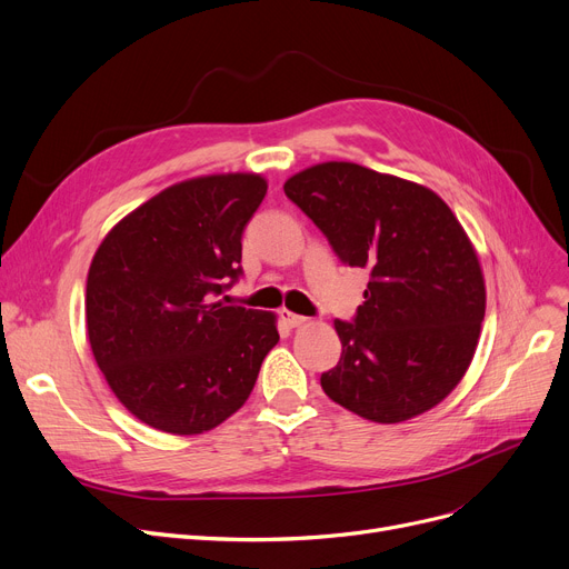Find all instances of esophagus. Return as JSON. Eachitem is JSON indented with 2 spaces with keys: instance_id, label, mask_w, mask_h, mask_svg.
<instances>
[{
  "instance_id": "34e87169",
  "label": "esophagus",
  "mask_w": 569,
  "mask_h": 569,
  "mask_svg": "<svg viewBox=\"0 0 569 569\" xmlns=\"http://www.w3.org/2000/svg\"><path fill=\"white\" fill-rule=\"evenodd\" d=\"M281 320H283L288 327H302V325L309 322V318H305V316H300V313H292V311H288V309L281 311Z\"/></svg>"
}]
</instances>
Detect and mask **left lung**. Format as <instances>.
Masks as SVG:
<instances>
[{"instance_id": "1", "label": "left lung", "mask_w": 569, "mask_h": 569, "mask_svg": "<svg viewBox=\"0 0 569 569\" xmlns=\"http://www.w3.org/2000/svg\"><path fill=\"white\" fill-rule=\"evenodd\" d=\"M286 196L371 281L355 322L335 320L341 360L325 395L378 425L436 408L466 376L480 341L487 288L480 258L431 189L350 161L309 166Z\"/></svg>"}]
</instances>
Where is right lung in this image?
Returning a JSON list of instances; mask_svg holds the SVG:
<instances>
[{"instance_id": "1", "label": "right lung", "mask_w": 569, "mask_h": 569, "mask_svg": "<svg viewBox=\"0 0 569 569\" xmlns=\"http://www.w3.org/2000/svg\"><path fill=\"white\" fill-rule=\"evenodd\" d=\"M267 193L260 172L200 174L117 221L87 274L94 360L133 417L172 436L226 422L279 343L277 313L219 297L242 272V232Z\"/></svg>"}]
</instances>
